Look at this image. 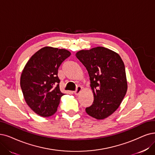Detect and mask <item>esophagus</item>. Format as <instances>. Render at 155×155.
Returning a JSON list of instances; mask_svg holds the SVG:
<instances>
[{"mask_svg":"<svg viewBox=\"0 0 155 155\" xmlns=\"http://www.w3.org/2000/svg\"><path fill=\"white\" fill-rule=\"evenodd\" d=\"M82 87L81 86H78L77 87V88H76V90L74 91V94L75 95H78L79 94H80V92L81 91V90H82Z\"/></svg>","mask_w":155,"mask_h":155,"instance_id":"esophagus-1","label":"esophagus"}]
</instances>
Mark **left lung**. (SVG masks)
<instances>
[{"label": "left lung", "mask_w": 155, "mask_h": 155, "mask_svg": "<svg viewBox=\"0 0 155 155\" xmlns=\"http://www.w3.org/2000/svg\"><path fill=\"white\" fill-rule=\"evenodd\" d=\"M76 56L88 72L94 97L86 112L97 120L106 118L120 107L127 91L124 63L118 54L104 47L83 49Z\"/></svg>", "instance_id": "8db88e82"}]
</instances>
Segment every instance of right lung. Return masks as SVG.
Segmentation results:
<instances>
[{
    "mask_svg": "<svg viewBox=\"0 0 155 155\" xmlns=\"http://www.w3.org/2000/svg\"><path fill=\"white\" fill-rule=\"evenodd\" d=\"M71 54L65 49L46 46L35 53L22 71L20 86L29 107L42 117L54 114L64 94L60 90L58 69Z\"/></svg>",
    "mask_w": 155,
    "mask_h": 155,
    "instance_id": "1",
    "label": "right lung"
}]
</instances>
